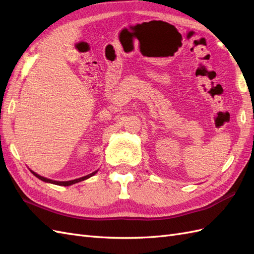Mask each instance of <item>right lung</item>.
<instances>
[{"instance_id":"obj_1","label":"right lung","mask_w":254,"mask_h":254,"mask_svg":"<svg viewBox=\"0 0 254 254\" xmlns=\"http://www.w3.org/2000/svg\"><path fill=\"white\" fill-rule=\"evenodd\" d=\"M96 172H97V171H96ZM96 172H93V173L90 174V175H87V176H84V177H81V178L75 179V180H71V181H54V180H51V179H48V178H44V177H42V176H40V175H38V174H36V173H34V172H32V173L37 177V178H39L40 180H42V181H44V182H49V183H53V184H57V186L68 187V186H72V184H75V183H77V182H80V181H83V180H86V179L90 178V177H92L93 175H95V174H96Z\"/></svg>"}]
</instances>
